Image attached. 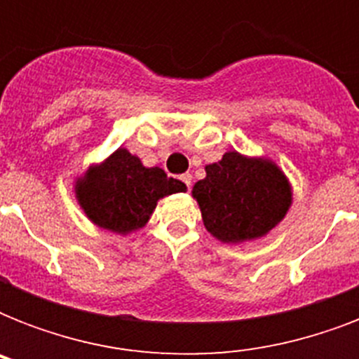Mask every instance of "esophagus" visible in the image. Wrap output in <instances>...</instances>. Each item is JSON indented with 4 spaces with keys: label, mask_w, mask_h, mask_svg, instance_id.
<instances>
[{
    "label": "esophagus",
    "mask_w": 359,
    "mask_h": 359,
    "mask_svg": "<svg viewBox=\"0 0 359 359\" xmlns=\"http://www.w3.org/2000/svg\"><path fill=\"white\" fill-rule=\"evenodd\" d=\"M180 180H182V182H184L186 188H190V186H191V175H190V173L180 175Z\"/></svg>",
    "instance_id": "esophagus-1"
}]
</instances>
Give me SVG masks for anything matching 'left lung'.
<instances>
[{
	"instance_id": "left-lung-1",
	"label": "left lung",
	"mask_w": 359,
	"mask_h": 359,
	"mask_svg": "<svg viewBox=\"0 0 359 359\" xmlns=\"http://www.w3.org/2000/svg\"><path fill=\"white\" fill-rule=\"evenodd\" d=\"M191 197L201 210L205 229L224 244H244L276 229L292 205V186L283 169L266 156L227 151L205 165Z\"/></svg>"
}]
</instances>
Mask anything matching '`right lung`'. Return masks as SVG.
<instances>
[{
    "mask_svg": "<svg viewBox=\"0 0 359 359\" xmlns=\"http://www.w3.org/2000/svg\"><path fill=\"white\" fill-rule=\"evenodd\" d=\"M180 191H186L184 182L160 168H145L124 147L91 163L74 180V197L87 219L121 236L143 229L158 201Z\"/></svg>",
    "mask_w": 359,
    "mask_h": 359,
    "instance_id": "right-lung-1",
    "label": "right lung"
}]
</instances>
